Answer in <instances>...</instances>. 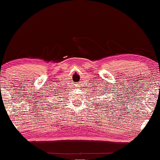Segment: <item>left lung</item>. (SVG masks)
<instances>
[{"label":"left lung","mask_w":160,"mask_h":160,"mask_svg":"<svg viewBox=\"0 0 160 160\" xmlns=\"http://www.w3.org/2000/svg\"><path fill=\"white\" fill-rule=\"evenodd\" d=\"M101 87H102V86H101ZM97 91H98V90H97ZM103 91H107V90H106V89H104V90H99V93L97 92V95H98V97H100L102 94H104ZM109 94H110V93H109ZM107 98H109V97H107ZM98 99H100V98H98Z\"/></svg>","instance_id":"left-lung-1"}]
</instances>
